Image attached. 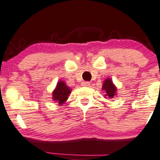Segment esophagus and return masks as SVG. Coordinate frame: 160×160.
Masks as SVG:
<instances>
[{"mask_svg": "<svg viewBox=\"0 0 160 160\" xmlns=\"http://www.w3.org/2000/svg\"><path fill=\"white\" fill-rule=\"evenodd\" d=\"M82 86H83V87H89L90 82H82Z\"/></svg>", "mask_w": 160, "mask_h": 160, "instance_id": "1", "label": "esophagus"}]
</instances>
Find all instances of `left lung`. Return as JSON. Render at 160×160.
<instances>
[{
    "label": "left lung",
    "instance_id": "obj_1",
    "mask_svg": "<svg viewBox=\"0 0 160 160\" xmlns=\"http://www.w3.org/2000/svg\"><path fill=\"white\" fill-rule=\"evenodd\" d=\"M102 89L103 91H106V93L105 97H108V98H114V96L116 95L117 88L114 85L113 82H112V79H110V78H106L103 82Z\"/></svg>",
    "mask_w": 160,
    "mask_h": 160
}]
</instances>
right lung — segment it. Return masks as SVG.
Here are the masks:
<instances>
[{"label":"right lung","mask_w":160,"mask_h":160,"mask_svg":"<svg viewBox=\"0 0 160 160\" xmlns=\"http://www.w3.org/2000/svg\"><path fill=\"white\" fill-rule=\"evenodd\" d=\"M70 92L71 89L69 87H67L65 82L63 81H60L58 82L57 86L52 93V96H53L52 99L54 101H58L59 104L61 105L66 102Z\"/></svg>","instance_id":"right-lung-1"}]
</instances>
